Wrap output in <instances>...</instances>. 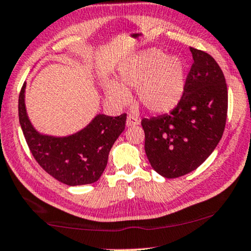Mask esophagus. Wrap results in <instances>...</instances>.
<instances>
[{"label": "esophagus", "instance_id": "esophagus-1", "mask_svg": "<svg viewBox=\"0 0 251 251\" xmlns=\"http://www.w3.org/2000/svg\"><path fill=\"white\" fill-rule=\"evenodd\" d=\"M140 123V119L138 117L133 116V115H128L127 116V119H126V124H127V126H135V125H139Z\"/></svg>", "mask_w": 251, "mask_h": 251}]
</instances>
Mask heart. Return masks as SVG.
I'll return each mask as SVG.
<instances>
[{
	"label": "heart",
	"instance_id": "obj_1",
	"mask_svg": "<svg viewBox=\"0 0 251 251\" xmlns=\"http://www.w3.org/2000/svg\"><path fill=\"white\" fill-rule=\"evenodd\" d=\"M120 83L106 85L108 98L119 105L129 102V89H139L140 102L152 112H165L179 102L185 86V66L179 57L151 48L138 53L119 70Z\"/></svg>",
	"mask_w": 251,
	"mask_h": 251
}]
</instances>
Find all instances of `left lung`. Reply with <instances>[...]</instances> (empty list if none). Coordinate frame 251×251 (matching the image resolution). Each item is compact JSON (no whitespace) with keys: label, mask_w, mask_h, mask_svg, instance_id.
Segmentation results:
<instances>
[{"label":"left lung","mask_w":251,"mask_h":251,"mask_svg":"<svg viewBox=\"0 0 251 251\" xmlns=\"http://www.w3.org/2000/svg\"><path fill=\"white\" fill-rule=\"evenodd\" d=\"M194 63L181 99L171 112L141 120L145 150L152 169L173 179L194 171L218 145L226 125L228 94L212 56L190 48Z\"/></svg>","instance_id":"1"}]
</instances>
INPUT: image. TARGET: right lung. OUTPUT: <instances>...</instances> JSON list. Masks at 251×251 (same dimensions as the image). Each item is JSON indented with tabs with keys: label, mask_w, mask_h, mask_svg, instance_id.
Listing matches in <instances>:
<instances>
[{
	"label": "right lung",
	"mask_w": 251,
	"mask_h": 251,
	"mask_svg": "<svg viewBox=\"0 0 251 251\" xmlns=\"http://www.w3.org/2000/svg\"><path fill=\"white\" fill-rule=\"evenodd\" d=\"M23 85L18 100L19 123L38 164L56 180L69 186L98 181L104 171L110 149L124 129L126 113L96 116L87 127L65 138L42 135L33 128L25 109Z\"/></svg>",
	"instance_id": "obj_1"
}]
</instances>
